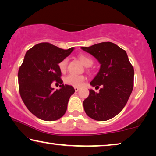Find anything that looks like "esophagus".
I'll list each match as a JSON object with an SVG mask.
<instances>
[{
  "mask_svg": "<svg viewBox=\"0 0 156 156\" xmlns=\"http://www.w3.org/2000/svg\"><path fill=\"white\" fill-rule=\"evenodd\" d=\"M74 90H75L76 91H78L79 90H80V88H79L78 87H74Z\"/></svg>",
  "mask_w": 156,
  "mask_h": 156,
  "instance_id": "34e87169",
  "label": "esophagus"
}]
</instances>
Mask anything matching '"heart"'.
Masks as SVG:
<instances>
[{
    "label": "heart",
    "instance_id": "1",
    "mask_svg": "<svg viewBox=\"0 0 156 156\" xmlns=\"http://www.w3.org/2000/svg\"><path fill=\"white\" fill-rule=\"evenodd\" d=\"M80 60L82 61V62L86 66H90L93 65V60L90 57L85 55H80L79 56ZM68 59L65 58L62 60H61L59 63V68L62 72H65L67 67ZM85 78L83 76H78L75 74H69L66 76L64 79V81L67 85H70L72 86H80L82 83L85 80Z\"/></svg>",
    "mask_w": 156,
    "mask_h": 156
}]
</instances>
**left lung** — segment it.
<instances>
[{
    "label": "left lung",
    "instance_id": "1",
    "mask_svg": "<svg viewBox=\"0 0 156 156\" xmlns=\"http://www.w3.org/2000/svg\"><path fill=\"white\" fill-rule=\"evenodd\" d=\"M98 61L101 66L91 81L99 92L90 90L83 101L88 117L96 121H107L117 115L127 103L133 89L134 69L126 52L115 44L102 42L90 47H81Z\"/></svg>",
    "mask_w": 156,
    "mask_h": 156
}]
</instances>
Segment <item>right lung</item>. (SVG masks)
Masks as SVG:
<instances>
[{
	"mask_svg": "<svg viewBox=\"0 0 156 156\" xmlns=\"http://www.w3.org/2000/svg\"><path fill=\"white\" fill-rule=\"evenodd\" d=\"M73 49L64 50L44 42L34 46L25 55L18 73L19 92L30 112L40 119L55 121L66 112L75 90L62 84L58 65ZM53 81L61 84L60 90L51 87Z\"/></svg>",
	"mask_w": 156,
	"mask_h": 156,
	"instance_id": "obj_1",
	"label": "right lung"
}]
</instances>
